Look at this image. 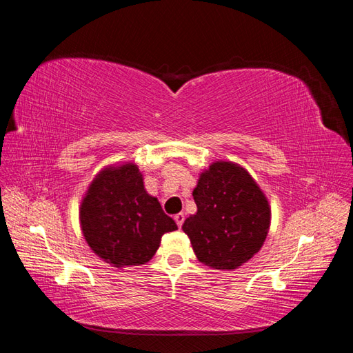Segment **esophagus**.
<instances>
[{"label":"esophagus","mask_w":353,"mask_h":353,"mask_svg":"<svg viewBox=\"0 0 353 353\" xmlns=\"http://www.w3.org/2000/svg\"><path fill=\"white\" fill-rule=\"evenodd\" d=\"M174 219H175V222H176L178 228H181V227H183V223H184V219H185L184 213H176V215L174 216Z\"/></svg>","instance_id":"esophagus-1"}]
</instances>
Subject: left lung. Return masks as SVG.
Here are the masks:
<instances>
[{"instance_id":"1","label":"left lung","mask_w":353,"mask_h":353,"mask_svg":"<svg viewBox=\"0 0 353 353\" xmlns=\"http://www.w3.org/2000/svg\"><path fill=\"white\" fill-rule=\"evenodd\" d=\"M197 212L183 225L197 259L209 268L234 271L261 250L271 227L268 197L236 162L216 160L199 174Z\"/></svg>"}]
</instances>
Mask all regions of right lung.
Segmentation results:
<instances>
[{
    "label": "right lung",
    "mask_w": 353,
    "mask_h": 353,
    "mask_svg": "<svg viewBox=\"0 0 353 353\" xmlns=\"http://www.w3.org/2000/svg\"><path fill=\"white\" fill-rule=\"evenodd\" d=\"M79 223L90 249L114 268L147 263L163 234L178 230L157 197L145 191L134 162L109 165L92 178L81 201Z\"/></svg>",
    "instance_id": "add662e5"
}]
</instances>
